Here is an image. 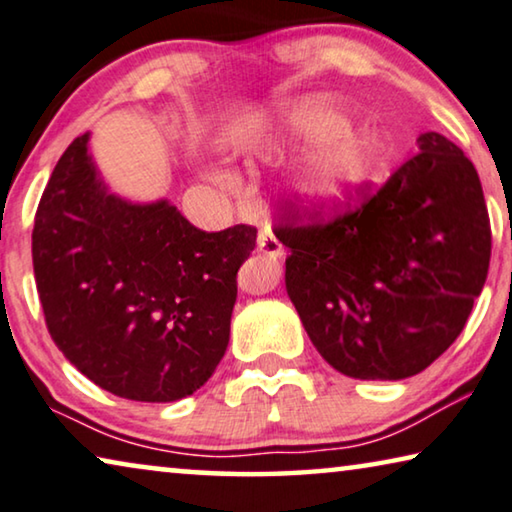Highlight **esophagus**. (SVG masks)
I'll return each instance as SVG.
<instances>
[{"mask_svg":"<svg viewBox=\"0 0 512 512\" xmlns=\"http://www.w3.org/2000/svg\"><path fill=\"white\" fill-rule=\"evenodd\" d=\"M258 249L263 251L265 256H270V258H281L283 256V247H281V242L277 240V235H274L272 231H261L258 233Z\"/></svg>","mask_w":512,"mask_h":512,"instance_id":"obj_1","label":"esophagus"}]
</instances>
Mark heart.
Wrapping results in <instances>:
<instances>
[{
  "instance_id": "heart-1",
  "label": "heart",
  "mask_w": 512,
  "mask_h": 512,
  "mask_svg": "<svg viewBox=\"0 0 512 512\" xmlns=\"http://www.w3.org/2000/svg\"><path fill=\"white\" fill-rule=\"evenodd\" d=\"M293 144L322 146L293 178V194L306 206H336L357 194L377 171L382 146L371 132H348V121L327 98H302L281 112Z\"/></svg>"
}]
</instances>
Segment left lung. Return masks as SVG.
Masks as SVG:
<instances>
[{
    "label": "left lung",
    "instance_id": "left-lung-1",
    "mask_svg": "<svg viewBox=\"0 0 512 512\" xmlns=\"http://www.w3.org/2000/svg\"><path fill=\"white\" fill-rule=\"evenodd\" d=\"M419 153L357 210L274 235L290 249L286 290L311 343L355 380H405L451 348L490 267L492 231L474 164L426 132Z\"/></svg>",
    "mask_w": 512,
    "mask_h": 512
}]
</instances>
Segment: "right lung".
Returning a JSON list of instances; mask_svg holds the SVG:
<instances>
[{"instance_id": "obj_1", "label": "right lung", "mask_w": 512, "mask_h": 512, "mask_svg": "<svg viewBox=\"0 0 512 512\" xmlns=\"http://www.w3.org/2000/svg\"><path fill=\"white\" fill-rule=\"evenodd\" d=\"M84 132L38 203L31 258L52 341L114 396L171 403L222 361L254 226L196 229L167 199L107 190Z\"/></svg>"}]
</instances>
